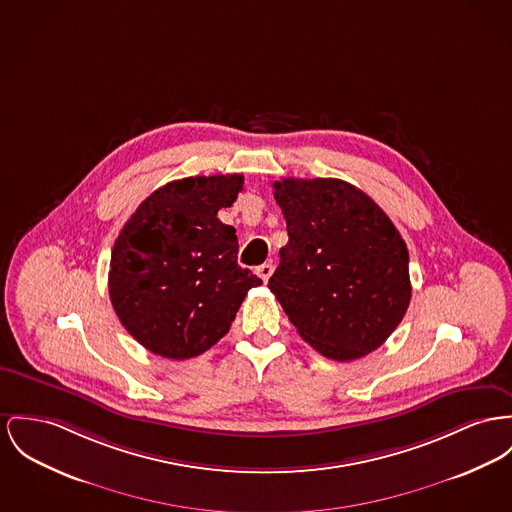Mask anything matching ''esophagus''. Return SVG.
Listing matches in <instances>:
<instances>
[{
  "instance_id": "esophagus-1",
  "label": "esophagus",
  "mask_w": 512,
  "mask_h": 512,
  "mask_svg": "<svg viewBox=\"0 0 512 512\" xmlns=\"http://www.w3.org/2000/svg\"><path fill=\"white\" fill-rule=\"evenodd\" d=\"M256 273H258V275L262 277V281H264V283H268V279L272 277L273 273L272 262H268V264H262V266H258V268H256Z\"/></svg>"
}]
</instances>
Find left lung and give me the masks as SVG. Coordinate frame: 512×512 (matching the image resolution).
<instances>
[{"label": "left lung", "mask_w": 512, "mask_h": 512, "mask_svg": "<svg viewBox=\"0 0 512 512\" xmlns=\"http://www.w3.org/2000/svg\"><path fill=\"white\" fill-rule=\"evenodd\" d=\"M273 198L289 242L268 287L299 336L334 361L375 351L411 299L398 229L363 190L338 178H281Z\"/></svg>", "instance_id": "8db88e82"}]
</instances>
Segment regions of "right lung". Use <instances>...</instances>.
Returning a JSON list of instances; mask_svg holds the SVG:
<instances>
[{
  "label": "right lung",
  "mask_w": 512,
  "mask_h": 512,
  "mask_svg": "<svg viewBox=\"0 0 512 512\" xmlns=\"http://www.w3.org/2000/svg\"><path fill=\"white\" fill-rule=\"evenodd\" d=\"M242 174L172 180L137 207L114 242L108 293L122 326L155 355L184 361L221 340L262 283L237 264L235 229L217 219Z\"/></svg>",
  "instance_id": "1"
}]
</instances>
